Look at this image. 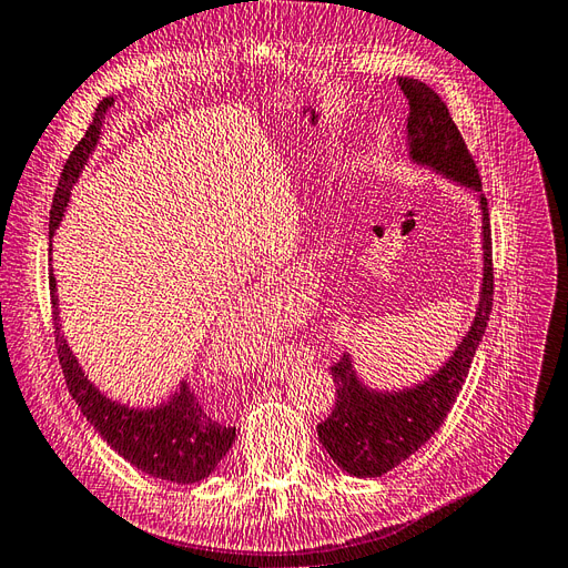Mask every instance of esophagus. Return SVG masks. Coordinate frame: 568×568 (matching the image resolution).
Listing matches in <instances>:
<instances>
[{
  "mask_svg": "<svg viewBox=\"0 0 568 568\" xmlns=\"http://www.w3.org/2000/svg\"><path fill=\"white\" fill-rule=\"evenodd\" d=\"M285 300V287L281 283H266V285H256L250 290V295L244 300V307H250V312H271L278 307V304Z\"/></svg>",
  "mask_w": 568,
  "mask_h": 568,
  "instance_id": "34e87169",
  "label": "esophagus"
}]
</instances>
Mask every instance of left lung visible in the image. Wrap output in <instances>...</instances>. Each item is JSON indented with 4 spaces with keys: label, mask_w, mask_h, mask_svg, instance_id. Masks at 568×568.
I'll return each instance as SVG.
<instances>
[{
    "label": "left lung",
    "mask_w": 568,
    "mask_h": 568,
    "mask_svg": "<svg viewBox=\"0 0 568 568\" xmlns=\"http://www.w3.org/2000/svg\"><path fill=\"white\" fill-rule=\"evenodd\" d=\"M398 85L410 105L408 136L413 160L479 192L483 189L479 170L444 100L427 83L410 77H398ZM479 203H483L485 225L483 300H479L468 336L463 338L446 367L429 382L403 394H372L357 382L351 357L343 355L331 365L336 405L324 423H318L316 432L328 456L351 475L382 477L394 470L432 439V434L442 427L448 410L454 408L477 345L485 336L494 297L491 227L487 199L483 194H479Z\"/></svg>",
    "instance_id": "obj_1"
}]
</instances>
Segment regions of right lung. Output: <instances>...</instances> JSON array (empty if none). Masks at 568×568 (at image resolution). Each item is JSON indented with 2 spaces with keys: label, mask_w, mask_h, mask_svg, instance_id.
I'll list each match as a JSON object with an SVG mask.
<instances>
[{
  "label": "right lung",
  "mask_w": 568,
  "mask_h": 568,
  "mask_svg": "<svg viewBox=\"0 0 568 568\" xmlns=\"http://www.w3.org/2000/svg\"><path fill=\"white\" fill-rule=\"evenodd\" d=\"M114 103L112 98L100 100L93 122L85 129L83 139L69 153L60 184L50 209V237L62 221L69 201V189L77 182L85 160L95 149L100 126H103L105 110ZM50 300H52V328L57 357H60L62 374L71 398L79 403L83 417L98 429V434L118 450V454L134 465V468L168 483L192 485L209 477L215 465L223 460L235 442V427H225L206 413L199 396L189 384L180 386V394L158 410H129L124 405L112 403L85 379L79 362L71 355L62 336L60 312H57L54 275L50 273Z\"/></svg>",
  "instance_id": "1"
}]
</instances>
